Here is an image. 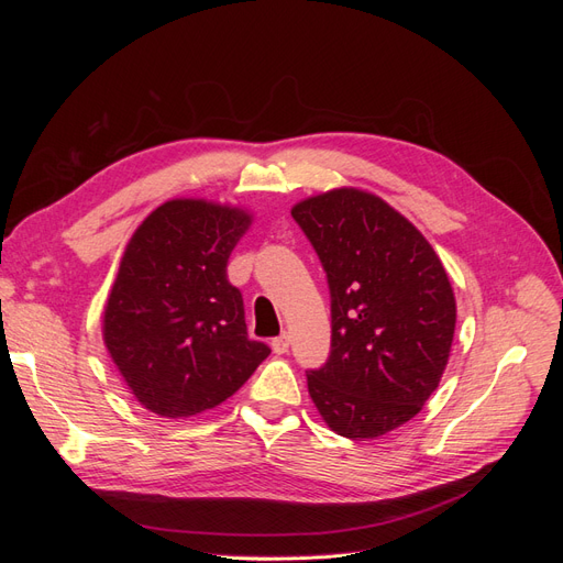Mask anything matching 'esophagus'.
<instances>
[{"mask_svg": "<svg viewBox=\"0 0 563 563\" xmlns=\"http://www.w3.org/2000/svg\"><path fill=\"white\" fill-rule=\"evenodd\" d=\"M272 352L275 354H286L288 352V345H291V335H288L286 331L282 333V335H277V338H272Z\"/></svg>", "mask_w": 563, "mask_h": 563, "instance_id": "esophagus-1", "label": "esophagus"}]
</instances>
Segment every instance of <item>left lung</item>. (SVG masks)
I'll list each match as a JSON object with an SVG mask.
<instances>
[{"label": "left lung", "mask_w": 563, "mask_h": 563, "mask_svg": "<svg viewBox=\"0 0 563 563\" xmlns=\"http://www.w3.org/2000/svg\"><path fill=\"white\" fill-rule=\"evenodd\" d=\"M327 269L331 354L308 373L321 420L376 439L416 418L444 376L455 296L422 232L378 195L335 187L291 209Z\"/></svg>", "instance_id": "obj_1"}]
</instances>
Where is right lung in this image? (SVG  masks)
<instances>
[{
  "label": "right lung",
  "instance_id": "obj_1",
  "mask_svg": "<svg viewBox=\"0 0 563 563\" xmlns=\"http://www.w3.org/2000/svg\"><path fill=\"white\" fill-rule=\"evenodd\" d=\"M253 213L209 199H168L135 228L103 312L119 376L159 418H192L230 399L269 347L251 340L228 261Z\"/></svg>",
  "mask_w": 563,
  "mask_h": 563
}]
</instances>
